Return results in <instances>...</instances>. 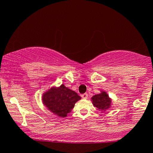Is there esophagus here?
<instances>
[{"mask_svg":"<svg viewBox=\"0 0 153 153\" xmlns=\"http://www.w3.org/2000/svg\"><path fill=\"white\" fill-rule=\"evenodd\" d=\"M81 97L82 98V99H87V98H88V94H87V93L82 94Z\"/></svg>","mask_w":153,"mask_h":153,"instance_id":"1","label":"esophagus"}]
</instances>
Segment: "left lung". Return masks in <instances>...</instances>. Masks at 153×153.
<instances>
[{
    "instance_id": "left-lung-1",
    "label": "left lung",
    "mask_w": 153,
    "mask_h": 153,
    "mask_svg": "<svg viewBox=\"0 0 153 153\" xmlns=\"http://www.w3.org/2000/svg\"><path fill=\"white\" fill-rule=\"evenodd\" d=\"M91 99H92L94 106L97 107L101 111L106 110L110 106L111 100L108 98V95L105 92L101 93L100 94L95 95Z\"/></svg>"
}]
</instances>
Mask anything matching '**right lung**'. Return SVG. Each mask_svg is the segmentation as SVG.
Returning a JSON list of instances; mask_svg holds the SVG:
<instances>
[{
    "mask_svg": "<svg viewBox=\"0 0 153 153\" xmlns=\"http://www.w3.org/2000/svg\"><path fill=\"white\" fill-rule=\"evenodd\" d=\"M80 99L77 93L62 85L58 88H51L43 96V102L51 111L61 117H65L71 111L75 103Z\"/></svg>",
    "mask_w": 153,
    "mask_h": 153,
    "instance_id": "add662e5",
    "label": "right lung"
}]
</instances>
